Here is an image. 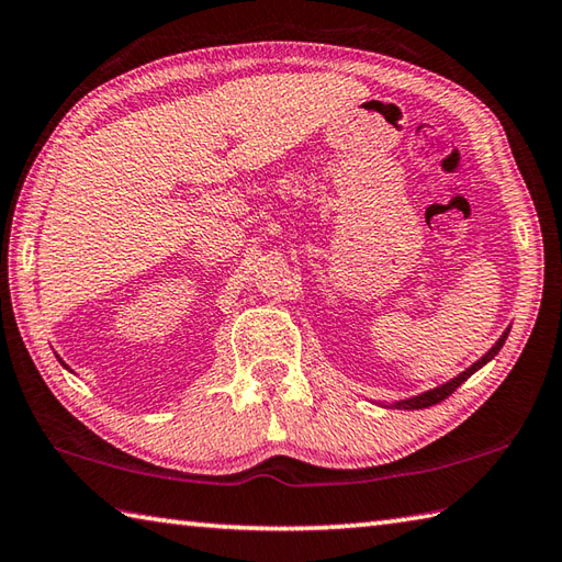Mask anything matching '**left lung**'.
<instances>
[{"label":"left lung","instance_id":"8db88e82","mask_svg":"<svg viewBox=\"0 0 562 562\" xmlns=\"http://www.w3.org/2000/svg\"><path fill=\"white\" fill-rule=\"evenodd\" d=\"M508 330L510 328H506L504 330V336H501L498 340H496V346L491 348L484 358H479L474 366L471 368H467L464 372H461V375H457V378H451L449 382H445V385H439V387H435V390H427V392H422V395H415V397H409V400H400V402H392V407H397V409H425V407H431V405H437V402H441V400H447L451 392H454L461 382H467L471 375H474L476 370H481L486 366V362H491L494 360L496 356H498V350L504 348V342H506V338H508Z\"/></svg>","mask_w":562,"mask_h":562}]
</instances>
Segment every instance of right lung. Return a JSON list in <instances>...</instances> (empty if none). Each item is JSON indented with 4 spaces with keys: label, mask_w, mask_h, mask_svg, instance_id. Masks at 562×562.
<instances>
[{
    "label": "right lung",
    "mask_w": 562,
    "mask_h": 562,
    "mask_svg": "<svg viewBox=\"0 0 562 562\" xmlns=\"http://www.w3.org/2000/svg\"><path fill=\"white\" fill-rule=\"evenodd\" d=\"M56 358H58V356H56ZM58 362H61V366H64V368H68V366H66V362H64L61 358H58Z\"/></svg>",
    "instance_id": "1"
}]
</instances>
